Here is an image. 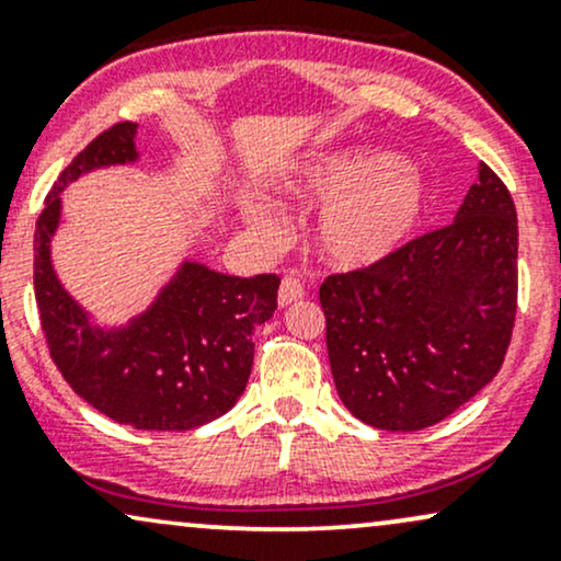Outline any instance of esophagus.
<instances>
[{"label":"esophagus","mask_w":561,"mask_h":561,"mask_svg":"<svg viewBox=\"0 0 561 561\" xmlns=\"http://www.w3.org/2000/svg\"><path fill=\"white\" fill-rule=\"evenodd\" d=\"M306 295V287L295 274H287L279 285V306H289V302L300 300Z\"/></svg>","instance_id":"esophagus-1"}]
</instances>
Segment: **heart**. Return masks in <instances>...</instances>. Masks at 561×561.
Here are the masks:
<instances>
[{"mask_svg": "<svg viewBox=\"0 0 561 561\" xmlns=\"http://www.w3.org/2000/svg\"><path fill=\"white\" fill-rule=\"evenodd\" d=\"M298 205H327L317 224V244L327 261L362 268L382 261L420 221L424 184L403 160L377 150H351L317 158L279 186ZM261 237H274L279 221L268 210H250Z\"/></svg>", "mask_w": 561, "mask_h": 561, "instance_id": "b5f03b06", "label": "heart"}]
</instances>
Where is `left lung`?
<instances>
[{"mask_svg": "<svg viewBox=\"0 0 561 561\" xmlns=\"http://www.w3.org/2000/svg\"><path fill=\"white\" fill-rule=\"evenodd\" d=\"M340 401L390 433L437 424L504 364L517 319V210L478 165L454 224L319 287Z\"/></svg>", "mask_w": 561, "mask_h": 561, "instance_id": "8db88e82", "label": "left lung"}]
</instances>
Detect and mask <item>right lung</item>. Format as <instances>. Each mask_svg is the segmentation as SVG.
I'll list each match as a JSON object with an SVG mask.
<instances>
[{"label":"right lung","instance_id":"1","mask_svg":"<svg viewBox=\"0 0 561 561\" xmlns=\"http://www.w3.org/2000/svg\"><path fill=\"white\" fill-rule=\"evenodd\" d=\"M134 134V121L105 128L70 160L44 199L34 234L36 308L49 356L76 396L118 424L184 433L224 416L242 396L253 369L255 327L274 317L279 276L240 279L184 263L128 330H92L57 282L49 237L60 218L62 186L100 165L137 158Z\"/></svg>","mask_w":561,"mask_h":561}]
</instances>
